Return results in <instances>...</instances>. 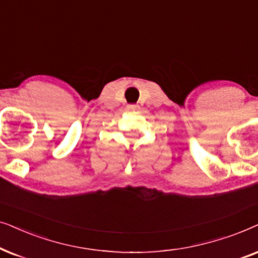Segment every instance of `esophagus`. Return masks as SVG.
<instances>
[{"instance_id":"esophagus-1","label":"esophagus","mask_w":258,"mask_h":258,"mask_svg":"<svg viewBox=\"0 0 258 258\" xmlns=\"http://www.w3.org/2000/svg\"><path fill=\"white\" fill-rule=\"evenodd\" d=\"M137 108H138V105H136V104L127 105V109H130V111H133V109H137Z\"/></svg>"}]
</instances>
